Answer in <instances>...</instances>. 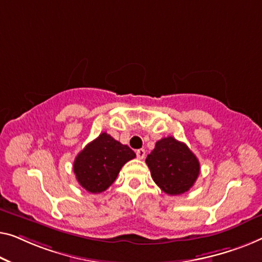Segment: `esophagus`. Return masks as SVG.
<instances>
[{"instance_id":"34e87169","label":"esophagus","mask_w":262,"mask_h":262,"mask_svg":"<svg viewBox=\"0 0 262 262\" xmlns=\"http://www.w3.org/2000/svg\"><path fill=\"white\" fill-rule=\"evenodd\" d=\"M136 157L139 158V159H143V158L146 157V150L143 148H140L136 150Z\"/></svg>"}]
</instances>
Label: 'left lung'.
<instances>
[{
    "mask_svg": "<svg viewBox=\"0 0 262 262\" xmlns=\"http://www.w3.org/2000/svg\"><path fill=\"white\" fill-rule=\"evenodd\" d=\"M154 183L165 193L177 196L193 186L200 176V161L184 142L167 136L157 141L146 158Z\"/></svg>",
    "mask_w": 262,
    "mask_h": 262,
    "instance_id": "left-lung-1",
    "label": "left lung"
}]
</instances>
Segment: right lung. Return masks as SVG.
<instances>
[{
  "instance_id": "right-lung-1",
  "label": "right lung",
  "mask_w": 262,
  "mask_h": 262,
  "mask_svg": "<svg viewBox=\"0 0 262 262\" xmlns=\"http://www.w3.org/2000/svg\"><path fill=\"white\" fill-rule=\"evenodd\" d=\"M135 157L127 145L102 133L78 153L73 172L80 186L91 193H101L115 182L123 165Z\"/></svg>"
}]
</instances>
